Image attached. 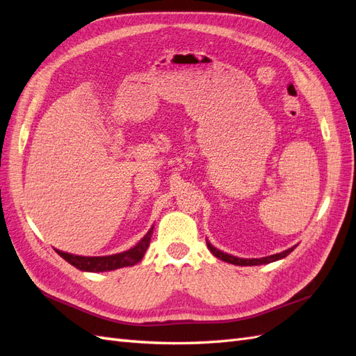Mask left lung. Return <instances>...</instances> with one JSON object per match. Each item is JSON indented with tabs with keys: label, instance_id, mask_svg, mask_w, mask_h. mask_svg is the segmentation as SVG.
Returning a JSON list of instances; mask_svg holds the SVG:
<instances>
[{
	"label": "left lung",
	"instance_id": "obj_1",
	"mask_svg": "<svg viewBox=\"0 0 356 356\" xmlns=\"http://www.w3.org/2000/svg\"><path fill=\"white\" fill-rule=\"evenodd\" d=\"M207 242V241H206ZM207 248L211 250V252L213 254L215 257H218L222 261H227V263H232V265H236V266H257V265H266V263H272V261H277L280 259H284L286 256H289V254L295 250L293 248H289L286 251L282 252H278V254H273V256H268V257H261V259H241V257H234V256H230V254L227 252H222L220 250H216L213 245L211 242H207Z\"/></svg>",
	"mask_w": 356,
	"mask_h": 356
}]
</instances>
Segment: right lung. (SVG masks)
I'll return each instance as SVG.
<instances>
[{
    "mask_svg": "<svg viewBox=\"0 0 356 356\" xmlns=\"http://www.w3.org/2000/svg\"><path fill=\"white\" fill-rule=\"evenodd\" d=\"M153 234V227L147 232L144 238L124 252L113 254V256H102V257H87V256H75V254H69L65 251L56 250L58 256H61L72 266H75L79 270L86 272H106V270H115L126 266H134L136 263L141 261L144 257V252L147 251L150 238Z\"/></svg>",
    "mask_w": 356,
    "mask_h": 356,
    "instance_id": "right-lung-1",
    "label": "right lung"
}]
</instances>
